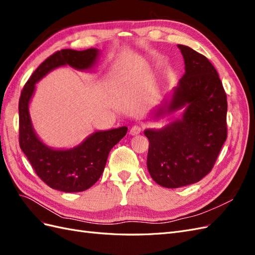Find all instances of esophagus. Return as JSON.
Instances as JSON below:
<instances>
[{
  "instance_id": "esophagus-1",
  "label": "esophagus",
  "mask_w": 255,
  "mask_h": 255,
  "mask_svg": "<svg viewBox=\"0 0 255 255\" xmlns=\"http://www.w3.org/2000/svg\"><path fill=\"white\" fill-rule=\"evenodd\" d=\"M141 129H142V127L140 125H135V126L132 127V128L129 129V134L130 135H137V134H139L141 132Z\"/></svg>"
}]
</instances>
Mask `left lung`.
Instances as JSON below:
<instances>
[{
  "label": "left lung",
  "instance_id": "obj_1",
  "mask_svg": "<svg viewBox=\"0 0 255 255\" xmlns=\"http://www.w3.org/2000/svg\"><path fill=\"white\" fill-rule=\"evenodd\" d=\"M177 48L184 57L185 74L157 117L186 107L183 118L163 129L144 130L149 173L167 188L194 184L210 173L228 136L227 94L217 70L202 54L186 45Z\"/></svg>",
  "mask_w": 255,
  "mask_h": 255
}]
</instances>
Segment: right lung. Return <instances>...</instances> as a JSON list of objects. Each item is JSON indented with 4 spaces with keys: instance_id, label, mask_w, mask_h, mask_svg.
Masks as SVG:
<instances>
[{
    "instance_id": "obj_1",
    "label": "right lung",
    "mask_w": 255,
    "mask_h": 255,
    "mask_svg": "<svg viewBox=\"0 0 255 255\" xmlns=\"http://www.w3.org/2000/svg\"><path fill=\"white\" fill-rule=\"evenodd\" d=\"M99 51L87 49L57 51L38 67L21 91L19 100V143L40 180L53 189L79 192L90 188L104 171L110 151L128 132L127 127L100 130L80 145L69 150H53L36 136L28 114L35 84L53 69L69 65L86 70L95 64Z\"/></svg>"
}]
</instances>
